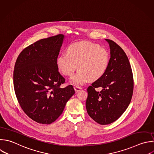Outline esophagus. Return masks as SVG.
<instances>
[{"instance_id":"obj_1","label":"esophagus","mask_w":154,"mask_h":154,"mask_svg":"<svg viewBox=\"0 0 154 154\" xmlns=\"http://www.w3.org/2000/svg\"><path fill=\"white\" fill-rule=\"evenodd\" d=\"M74 89H75L76 92H78L79 91H80L82 89V88L79 87H78V86H75L74 87Z\"/></svg>"}]
</instances>
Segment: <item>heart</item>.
<instances>
[{"instance_id": "b5f03b06", "label": "heart", "mask_w": 154, "mask_h": 154, "mask_svg": "<svg viewBox=\"0 0 154 154\" xmlns=\"http://www.w3.org/2000/svg\"><path fill=\"white\" fill-rule=\"evenodd\" d=\"M109 61L108 52L98 45L89 42H80L70 45L67 53L61 54L57 58V66L64 75L70 76L75 70L78 72L71 82L82 85L90 79L96 81L105 73Z\"/></svg>"}]
</instances>
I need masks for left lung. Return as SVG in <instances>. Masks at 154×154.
I'll use <instances>...</instances> for the list:
<instances>
[{
  "label": "left lung",
  "mask_w": 154,
  "mask_h": 154,
  "mask_svg": "<svg viewBox=\"0 0 154 154\" xmlns=\"http://www.w3.org/2000/svg\"><path fill=\"white\" fill-rule=\"evenodd\" d=\"M109 43L111 57L104 75L87 88L86 109L91 119L100 125H108L118 119L130 103L134 79L131 67L123 50L114 42ZM100 87V92L95 91Z\"/></svg>",
  "instance_id": "left-lung-1"
}]
</instances>
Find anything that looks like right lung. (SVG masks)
<instances>
[{
	"label": "right lung",
	"instance_id": "obj_1",
	"mask_svg": "<svg viewBox=\"0 0 154 154\" xmlns=\"http://www.w3.org/2000/svg\"><path fill=\"white\" fill-rule=\"evenodd\" d=\"M64 36L40 40L25 48L14 66L13 82L17 100L25 114L41 124H51L62 114L75 94L72 85L61 88L65 78L57 58Z\"/></svg>",
	"mask_w": 154,
	"mask_h": 154
}]
</instances>
